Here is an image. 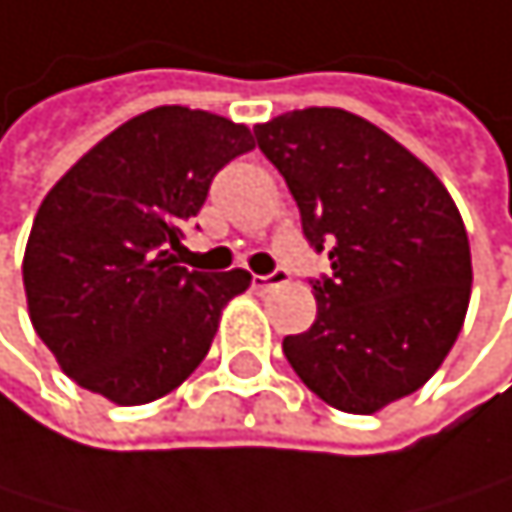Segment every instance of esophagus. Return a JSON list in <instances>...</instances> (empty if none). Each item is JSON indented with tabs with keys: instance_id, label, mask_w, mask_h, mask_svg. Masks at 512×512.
<instances>
[{
	"instance_id": "obj_1",
	"label": "esophagus",
	"mask_w": 512,
	"mask_h": 512,
	"mask_svg": "<svg viewBox=\"0 0 512 512\" xmlns=\"http://www.w3.org/2000/svg\"><path fill=\"white\" fill-rule=\"evenodd\" d=\"M288 282V273L285 270H273L270 276H254V288L258 291H270V288H279V285H285Z\"/></svg>"
}]
</instances>
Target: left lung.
I'll use <instances>...</instances> for the list:
<instances>
[{
	"label": "left lung",
	"mask_w": 512,
	"mask_h": 512,
	"mask_svg": "<svg viewBox=\"0 0 512 512\" xmlns=\"http://www.w3.org/2000/svg\"><path fill=\"white\" fill-rule=\"evenodd\" d=\"M331 276L309 279L318 315L285 337L324 404L376 413L419 391L455 346L470 303V245L443 181L376 124L303 108L254 127Z\"/></svg>",
	"instance_id": "obj_1"
}]
</instances>
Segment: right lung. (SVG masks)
I'll return each instance as SVG.
<instances>
[{"mask_svg": "<svg viewBox=\"0 0 512 512\" xmlns=\"http://www.w3.org/2000/svg\"><path fill=\"white\" fill-rule=\"evenodd\" d=\"M251 130L160 105L96 142L48 191L23 254L35 334L81 388L121 407L169 394L206 358L245 270L178 267L212 178Z\"/></svg>", "mask_w": 512, "mask_h": 512, "instance_id": "add662e5", "label": "right lung"}]
</instances>
